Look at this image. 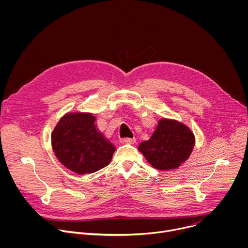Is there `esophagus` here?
<instances>
[{
	"instance_id": "obj_1",
	"label": "esophagus",
	"mask_w": 248,
	"mask_h": 248,
	"mask_svg": "<svg viewBox=\"0 0 248 248\" xmlns=\"http://www.w3.org/2000/svg\"><path fill=\"white\" fill-rule=\"evenodd\" d=\"M122 143L123 144H134L135 143V139L134 138H123L122 139Z\"/></svg>"
}]
</instances>
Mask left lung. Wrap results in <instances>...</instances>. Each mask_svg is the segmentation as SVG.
Returning a JSON list of instances; mask_svg holds the SVG:
<instances>
[{
	"mask_svg": "<svg viewBox=\"0 0 248 248\" xmlns=\"http://www.w3.org/2000/svg\"><path fill=\"white\" fill-rule=\"evenodd\" d=\"M194 145L195 136L186 124L162 118L149 139L139 143L138 150L153 168L170 170L190 157Z\"/></svg>",
	"mask_w": 248,
	"mask_h": 248,
	"instance_id": "1",
	"label": "left lung"
}]
</instances>
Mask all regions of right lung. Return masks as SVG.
Returning a JSON list of instances; mask_svg holds the SVG:
<instances>
[{
  "label": "right lung",
  "instance_id": "add662e5",
  "mask_svg": "<svg viewBox=\"0 0 248 248\" xmlns=\"http://www.w3.org/2000/svg\"><path fill=\"white\" fill-rule=\"evenodd\" d=\"M52 147L58 160L78 174L95 172L107 167L116 146L97 126L89 112L66 113L55 126Z\"/></svg>",
  "mask_w": 248,
  "mask_h": 248
}]
</instances>
